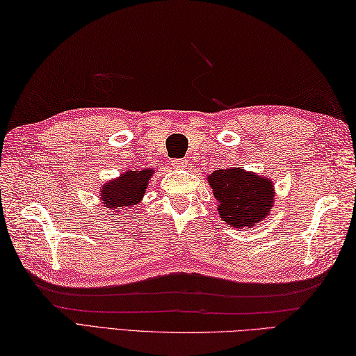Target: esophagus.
I'll list each match as a JSON object with an SVG mask.
<instances>
[{"instance_id":"obj_1","label":"esophagus","mask_w":356,"mask_h":356,"mask_svg":"<svg viewBox=\"0 0 356 356\" xmlns=\"http://www.w3.org/2000/svg\"><path fill=\"white\" fill-rule=\"evenodd\" d=\"M172 166H173V169H178V170H181V169H186V168H187V161H186V160H183V159L172 160Z\"/></svg>"}]
</instances>
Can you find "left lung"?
Masks as SVG:
<instances>
[{
  "label": "left lung",
  "mask_w": 356,
  "mask_h": 356,
  "mask_svg": "<svg viewBox=\"0 0 356 356\" xmlns=\"http://www.w3.org/2000/svg\"><path fill=\"white\" fill-rule=\"evenodd\" d=\"M220 219L237 229L261 223L275 205L273 181L241 168H223L207 177Z\"/></svg>",
  "instance_id": "left-lung-1"
}]
</instances>
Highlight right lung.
<instances>
[{
	"mask_svg": "<svg viewBox=\"0 0 356 356\" xmlns=\"http://www.w3.org/2000/svg\"><path fill=\"white\" fill-rule=\"evenodd\" d=\"M154 173V169H129L120 173L118 178L107 181L101 186L99 192L104 210L116 216L136 207L143 199Z\"/></svg>",
	"mask_w": 356,
	"mask_h": 356,
	"instance_id": "obj_1",
	"label": "right lung"
}]
</instances>
